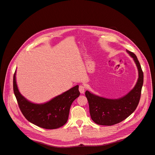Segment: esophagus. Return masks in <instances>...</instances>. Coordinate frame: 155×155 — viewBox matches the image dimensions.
<instances>
[{"mask_svg": "<svg viewBox=\"0 0 155 155\" xmlns=\"http://www.w3.org/2000/svg\"><path fill=\"white\" fill-rule=\"evenodd\" d=\"M79 90L80 91L81 94H84V90H85V86L84 85H80L79 87Z\"/></svg>", "mask_w": 155, "mask_h": 155, "instance_id": "obj_1", "label": "esophagus"}]
</instances>
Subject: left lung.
<instances>
[{"mask_svg": "<svg viewBox=\"0 0 155 155\" xmlns=\"http://www.w3.org/2000/svg\"><path fill=\"white\" fill-rule=\"evenodd\" d=\"M137 67L139 78L135 87L127 95L118 99H109L86 91L91 120L101 125H113L125 120L137 108L143 85L144 75L139 61L133 53L127 49Z\"/></svg>", "mask_w": 155, "mask_h": 155, "instance_id": "obj_1", "label": "left lung"}]
</instances>
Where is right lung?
Listing matches in <instances>:
<instances>
[{
    "label": "right lung",
    "instance_id": "1",
    "mask_svg": "<svg viewBox=\"0 0 155 155\" xmlns=\"http://www.w3.org/2000/svg\"><path fill=\"white\" fill-rule=\"evenodd\" d=\"M13 91L25 117L30 123L45 129H56L64 125L68 120L72 103L80 95L79 86L76 85L46 103H32L23 97L18 90L16 71L13 76Z\"/></svg>",
    "mask_w": 155,
    "mask_h": 155
}]
</instances>
